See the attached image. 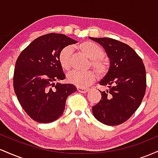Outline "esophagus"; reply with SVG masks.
<instances>
[{
  "mask_svg": "<svg viewBox=\"0 0 158 158\" xmlns=\"http://www.w3.org/2000/svg\"><path fill=\"white\" fill-rule=\"evenodd\" d=\"M77 90L80 93H87L88 91V88H79L78 87L77 88Z\"/></svg>",
  "mask_w": 158,
  "mask_h": 158,
  "instance_id": "esophagus-1",
  "label": "esophagus"
}]
</instances>
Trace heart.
<instances>
[{
	"instance_id": "b5f03b06",
	"label": "heart",
	"mask_w": 158,
	"mask_h": 158,
	"mask_svg": "<svg viewBox=\"0 0 158 158\" xmlns=\"http://www.w3.org/2000/svg\"><path fill=\"white\" fill-rule=\"evenodd\" d=\"M77 48L90 59V66L95 69L100 75L106 73L108 69V64L107 61L103 59L104 51L100 46L92 41H84L78 45ZM72 52L73 49L71 47H66L59 52V64L64 70H68L70 68ZM96 77L97 76L95 72L93 70H73L67 75V80L70 84H73L79 88H84L93 82L95 80Z\"/></svg>"
}]
</instances>
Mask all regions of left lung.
I'll return each mask as SVG.
<instances>
[{"mask_svg": "<svg viewBox=\"0 0 158 158\" xmlns=\"http://www.w3.org/2000/svg\"><path fill=\"white\" fill-rule=\"evenodd\" d=\"M90 39L102 45L110 59L108 73L99 84L107 87L92 111L98 121L117 126L128 120L140 106L146 88L142 59L131 47L109 38Z\"/></svg>", "mask_w": 158, "mask_h": 158, "instance_id": "left-lung-1", "label": "left lung"}]
</instances>
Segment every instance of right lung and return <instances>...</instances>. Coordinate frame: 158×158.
Wrapping results in <instances>:
<instances>
[{
	"mask_svg": "<svg viewBox=\"0 0 158 158\" xmlns=\"http://www.w3.org/2000/svg\"><path fill=\"white\" fill-rule=\"evenodd\" d=\"M76 43L63 34H46L32 41L17 59L14 90L23 109L36 122L56 120L64 112L67 98L77 91L72 84L54 83L65 79L59 52Z\"/></svg>",
	"mask_w": 158,
	"mask_h": 158,
	"instance_id": "right-lung-1",
	"label": "right lung"
}]
</instances>
